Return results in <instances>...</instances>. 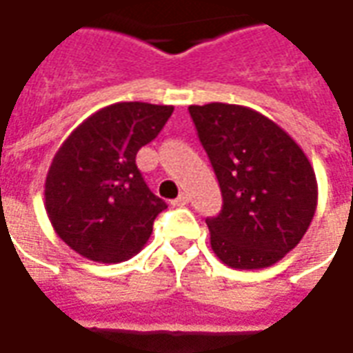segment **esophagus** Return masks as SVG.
Returning a JSON list of instances; mask_svg holds the SVG:
<instances>
[{"label":"esophagus","mask_w":353,"mask_h":353,"mask_svg":"<svg viewBox=\"0 0 353 353\" xmlns=\"http://www.w3.org/2000/svg\"><path fill=\"white\" fill-rule=\"evenodd\" d=\"M187 204H189V196H187V194H179L176 200H172V206L174 208L187 206Z\"/></svg>","instance_id":"obj_1"}]
</instances>
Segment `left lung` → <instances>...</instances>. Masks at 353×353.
Wrapping results in <instances>:
<instances>
[{
  "label": "left lung",
  "instance_id": "left-lung-1",
  "mask_svg": "<svg viewBox=\"0 0 353 353\" xmlns=\"http://www.w3.org/2000/svg\"><path fill=\"white\" fill-rule=\"evenodd\" d=\"M223 194L208 217L212 250L230 268H266L303 240L318 206V181L295 139L255 109L189 105Z\"/></svg>",
  "mask_w": 353,
  "mask_h": 353
}]
</instances>
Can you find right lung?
Here are the masks:
<instances>
[{
	"instance_id": "add662e5",
	"label": "right lung",
	"mask_w": 353,
	"mask_h": 353,
	"mask_svg": "<svg viewBox=\"0 0 353 353\" xmlns=\"http://www.w3.org/2000/svg\"><path fill=\"white\" fill-rule=\"evenodd\" d=\"M172 105L119 101L68 136L45 179V210L65 244L96 263L141 252L166 202L149 191L136 154L153 141Z\"/></svg>"
}]
</instances>
